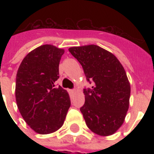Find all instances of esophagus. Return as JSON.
Listing matches in <instances>:
<instances>
[{
  "label": "esophagus",
  "mask_w": 154,
  "mask_h": 154,
  "mask_svg": "<svg viewBox=\"0 0 154 154\" xmlns=\"http://www.w3.org/2000/svg\"><path fill=\"white\" fill-rule=\"evenodd\" d=\"M69 93H70V94H74V93H75V90H74V89H72V90H69Z\"/></svg>",
  "instance_id": "1"
}]
</instances>
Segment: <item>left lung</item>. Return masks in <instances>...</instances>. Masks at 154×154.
Returning a JSON list of instances; mask_svg holds the SVG:
<instances>
[{"label": "left lung", "mask_w": 154, "mask_h": 154, "mask_svg": "<svg viewBox=\"0 0 154 154\" xmlns=\"http://www.w3.org/2000/svg\"><path fill=\"white\" fill-rule=\"evenodd\" d=\"M82 65L91 89H84L85 102L80 109L86 125L100 136L112 135L124 123L129 106L130 83L119 60L96 45L70 47Z\"/></svg>", "instance_id": "8db88e82"}]
</instances>
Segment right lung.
<instances>
[{
    "label": "right lung",
    "mask_w": 154,
    "mask_h": 154,
    "mask_svg": "<svg viewBox=\"0 0 154 154\" xmlns=\"http://www.w3.org/2000/svg\"><path fill=\"white\" fill-rule=\"evenodd\" d=\"M65 49L43 45L25 56L16 77V101L20 113L39 134L54 133L62 126L69 109V95L60 86L59 63Z\"/></svg>",
    "instance_id": "1"
}]
</instances>
